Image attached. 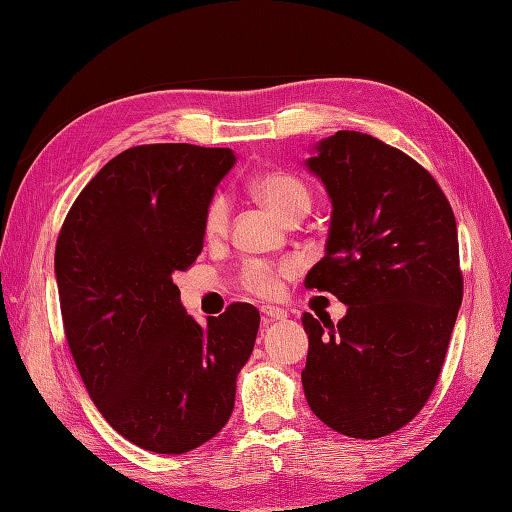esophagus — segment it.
Segmentation results:
<instances>
[{
  "label": "esophagus",
  "mask_w": 512,
  "mask_h": 512,
  "mask_svg": "<svg viewBox=\"0 0 512 512\" xmlns=\"http://www.w3.org/2000/svg\"><path fill=\"white\" fill-rule=\"evenodd\" d=\"M288 317L286 310L275 308V306H264L262 308V319L264 323H273V321H284Z\"/></svg>",
  "instance_id": "esophagus-1"
}]
</instances>
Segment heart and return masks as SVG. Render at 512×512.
Segmentation results:
<instances>
[{
  "label": "heart",
  "mask_w": 512,
  "mask_h": 512,
  "mask_svg": "<svg viewBox=\"0 0 512 512\" xmlns=\"http://www.w3.org/2000/svg\"><path fill=\"white\" fill-rule=\"evenodd\" d=\"M250 189L257 195V200L270 211L279 215L281 220H299L306 215L312 206V193L308 184L295 173L288 171H262L257 173L250 182ZM228 226V200L226 195L215 193L206 204L204 211V237L206 239H220L226 233ZM292 262L270 264L262 262V259H250L244 264L242 273H239V284L248 290L250 295L270 299L275 297L281 288V279L292 273Z\"/></svg>",
  "instance_id": "obj_1"
}]
</instances>
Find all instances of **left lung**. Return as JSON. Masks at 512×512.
Returning a JSON list of instances; mask_svg holds the SVG:
<instances>
[{"instance_id":"1","label":"left lung","mask_w":512,"mask_h":512,"mask_svg":"<svg viewBox=\"0 0 512 512\" xmlns=\"http://www.w3.org/2000/svg\"><path fill=\"white\" fill-rule=\"evenodd\" d=\"M306 160L332 200L325 257L306 288L343 301L345 317L308 334L301 372L310 409L330 429L374 440L429 400L462 303L458 226L431 173L369 134L336 132Z\"/></svg>"}]
</instances>
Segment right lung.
<instances>
[{
  "instance_id": "obj_1",
  "label": "right lung",
  "mask_w": 512,
  "mask_h": 512,
  "mask_svg": "<svg viewBox=\"0 0 512 512\" xmlns=\"http://www.w3.org/2000/svg\"><path fill=\"white\" fill-rule=\"evenodd\" d=\"M235 165L222 147L125 149L88 182L54 250L63 330L103 418L154 453H187L220 433L253 352L259 312L231 303L200 325L173 273L204 246V211Z\"/></svg>"
}]
</instances>
